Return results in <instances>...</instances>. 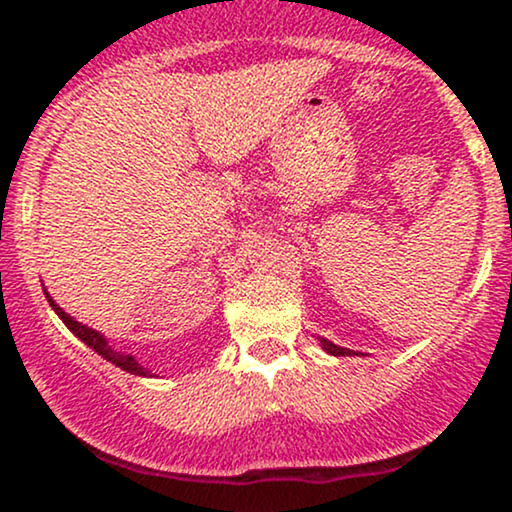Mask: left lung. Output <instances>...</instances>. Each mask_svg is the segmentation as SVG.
I'll return each mask as SVG.
<instances>
[{"mask_svg":"<svg viewBox=\"0 0 512 512\" xmlns=\"http://www.w3.org/2000/svg\"><path fill=\"white\" fill-rule=\"evenodd\" d=\"M320 344H322V349H325L327 354H332V356H349V354H354V351L342 349V346H337V344L327 342V339H320Z\"/></svg>","mask_w":512,"mask_h":512,"instance_id":"left-lung-1","label":"left lung"}]
</instances>
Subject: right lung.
<instances>
[{
  "label": "right lung",
  "mask_w": 512,
  "mask_h": 512,
  "mask_svg": "<svg viewBox=\"0 0 512 512\" xmlns=\"http://www.w3.org/2000/svg\"><path fill=\"white\" fill-rule=\"evenodd\" d=\"M43 291H45V289H43ZM45 298H48L50 308L55 310L57 315H60V320L64 322V325H67L69 330H72V332L76 334V337L81 339V342L91 346V349L96 351L98 356H103L105 361L115 363L117 368L127 370V373H132V375H151V370H149V368H144L142 363H139L137 358H134L132 354H125V351H117V349H113V346L108 344V339H105L101 332H96V330H91V327L81 325V322H76L72 315H67V313H64V310L60 308V305H57L55 301H52V296H50L48 291H45Z\"/></svg>",
  "instance_id": "1"
}]
</instances>
